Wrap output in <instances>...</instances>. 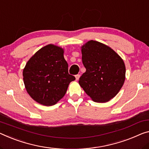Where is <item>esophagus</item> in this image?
Wrapping results in <instances>:
<instances>
[{
    "instance_id": "1",
    "label": "esophagus",
    "mask_w": 149,
    "mask_h": 149,
    "mask_svg": "<svg viewBox=\"0 0 149 149\" xmlns=\"http://www.w3.org/2000/svg\"><path fill=\"white\" fill-rule=\"evenodd\" d=\"M75 78H76V81H78L80 78V74H77L75 75Z\"/></svg>"
}]
</instances>
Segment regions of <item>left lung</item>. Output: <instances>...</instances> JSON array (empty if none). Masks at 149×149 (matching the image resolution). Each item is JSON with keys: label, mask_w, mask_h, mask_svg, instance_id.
<instances>
[{"label": "left lung", "mask_w": 149, "mask_h": 149, "mask_svg": "<svg viewBox=\"0 0 149 149\" xmlns=\"http://www.w3.org/2000/svg\"><path fill=\"white\" fill-rule=\"evenodd\" d=\"M81 51L86 72L80 77L79 84L95 102L109 101L124 84V62L113 49L97 41H88Z\"/></svg>", "instance_id": "obj_1"}]
</instances>
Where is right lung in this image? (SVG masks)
I'll return each instance as SVG.
<instances>
[{
    "instance_id": "right-lung-1",
    "label": "right lung",
    "mask_w": 149,
    "mask_h": 149,
    "mask_svg": "<svg viewBox=\"0 0 149 149\" xmlns=\"http://www.w3.org/2000/svg\"><path fill=\"white\" fill-rule=\"evenodd\" d=\"M63 49L49 45L40 49L27 62L23 81L29 95L38 103L52 106L67 92L75 77L68 74Z\"/></svg>"
}]
</instances>
